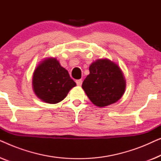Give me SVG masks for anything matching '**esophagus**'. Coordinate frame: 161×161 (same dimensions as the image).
Instances as JSON below:
<instances>
[{"mask_svg": "<svg viewBox=\"0 0 161 161\" xmlns=\"http://www.w3.org/2000/svg\"><path fill=\"white\" fill-rule=\"evenodd\" d=\"M82 83H83V80H81V79H80V80H76L77 85L79 86H80L82 85Z\"/></svg>", "mask_w": 161, "mask_h": 161, "instance_id": "esophagus-1", "label": "esophagus"}]
</instances>
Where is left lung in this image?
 <instances>
[{"label": "left lung", "instance_id": "8db88e82", "mask_svg": "<svg viewBox=\"0 0 161 161\" xmlns=\"http://www.w3.org/2000/svg\"><path fill=\"white\" fill-rule=\"evenodd\" d=\"M89 72L82 88L94 105L105 107L122 97L126 81L116 64L107 58L98 59L90 65Z\"/></svg>", "mask_w": 161, "mask_h": 161}]
</instances>
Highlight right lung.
Returning <instances> with one entry per match:
<instances>
[{
	"mask_svg": "<svg viewBox=\"0 0 161 161\" xmlns=\"http://www.w3.org/2000/svg\"><path fill=\"white\" fill-rule=\"evenodd\" d=\"M32 84L36 95L50 104L61 102L76 86L56 58H46L37 66L33 74Z\"/></svg>",
	"mask_w": 161,
	"mask_h": 161,
	"instance_id": "right-lung-1",
	"label": "right lung"
}]
</instances>
